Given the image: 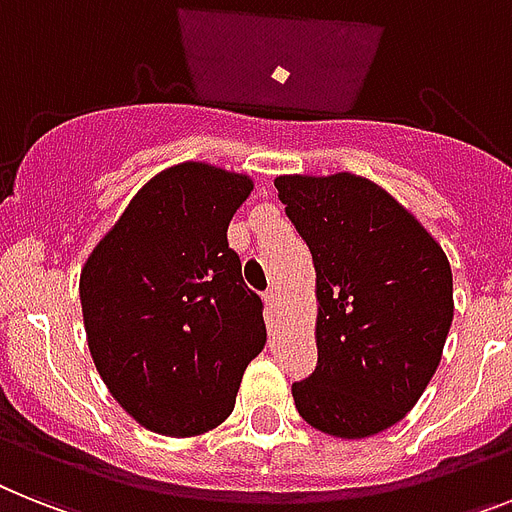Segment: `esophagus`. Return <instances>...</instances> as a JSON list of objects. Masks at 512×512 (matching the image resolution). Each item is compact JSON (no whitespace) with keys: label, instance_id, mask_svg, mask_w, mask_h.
I'll return each mask as SVG.
<instances>
[{"label":"esophagus","instance_id":"obj_1","mask_svg":"<svg viewBox=\"0 0 512 512\" xmlns=\"http://www.w3.org/2000/svg\"><path fill=\"white\" fill-rule=\"evenodd\" d=\"M264 303H266V311H269V314H280V295H277V290H266L264 293Z\"/></svg>","mask_w":512,"mask_h":512}]
</instances>
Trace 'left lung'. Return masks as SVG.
Listing matches in <instances>:
<instances>
[{"label":"left lung","instance_id":"1","mask_svg":"<svg viewBox=\"0 0 512 512\" xmlns=\"http://www.w3.org/2000/svg\"><path fill=\"white\" fill-rule=\"evenodd\" d=\"M285 214L316 269L314 374L303 421L340 439L398 424L424 395L453 324L450 261L424 225L361 175H280Z\"/></svg>","mask_w":512,"mask_h":512}]
</instances>
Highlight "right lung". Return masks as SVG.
<instances>
[{
	"mask_svg": "<svg viewBox=\"0 0 512 512\" xmlns=\"http://www.w3.org/2000/svg\"><path fill=\"white\" fill-rule=\"evenodd\" d=\"M253 180L183 162L143 185L80 269L88 350L141 426L196 437L235 408L266 342L261 298L227 246Z\"/></svg>",
	"mask_w": 512,
	"mask_h": 512,
	"instance_id": "add662e5",
	"label": "right lung"
}]
</instances>
